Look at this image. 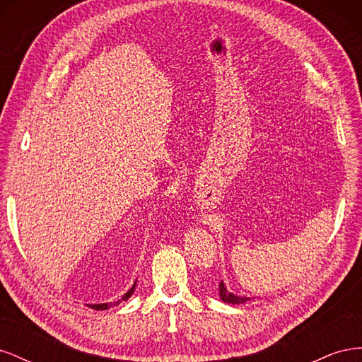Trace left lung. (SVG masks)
Instances as JSON below:
<instances>
[{"label":"left lung","instance_id":"left-lung-1","mask_svg":"<svg viewBox=\"0 0 362 362\" xmlns=\"http://www.w3.org/2000/svg\"><path fill=\"white\" fill-rule=\"evenodd\" d=\"M221 299L226 303H245L247 300H250L249 298H240V296H235L233 293H229L223 284H221Z\"/></svg>","mask_w":362,"mask_h":362}]
</instances>
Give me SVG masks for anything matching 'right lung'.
<instances>
[{
  "label": "right lung",
  "instance_id": "right-lung-1",
  "mask_svg": "<svg viewBox=\"0 0 362 362\" xmlns=\"http://www.w3.org/2000/svg\"><path fill=\"white\" fill-rule=\"evenodd\" d=\"M134 288H136V286L131 287V288H129V291H128V293L124 296V298L120 299V300H117L116 303H112V302H110V303H98V305H89V306H90V308H93V310H98V311H101V310H107V308H110L112 305H117V303H120V302H122V300H127V299L129 298V296L133 294Z\"/></svg>",
  "mask_w": 362,
  "mask_h": 362
}]
</instances>
